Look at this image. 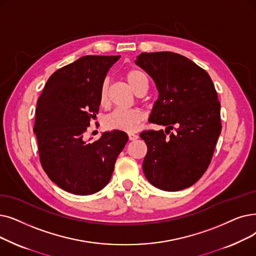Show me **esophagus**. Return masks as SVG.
<instances>
[{"label": "esophagus", "instance_id": "1", "mask_svg": "<svg viewBox=\"0 0 256 256\" xmlns=\"http://www.w3.org/2000/svg\"><path fill=\"white\" fill-rule=\"evenodd\" d=\"M138 138H139V136L136 135V134H128V140H130V141H135V140H137Z\"/></svg>", "mask_w": 256, "mask_h": 256}]
</instances>
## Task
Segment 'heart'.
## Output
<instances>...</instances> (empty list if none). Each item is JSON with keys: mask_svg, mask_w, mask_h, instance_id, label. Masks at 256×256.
Returning a JSON list of instances; mask_svg holds the SVG:
<instances>
[{"mask_svg": "<svg viewBox=\"0 0 256 256\" xmlns=\"http://www.w3.org/2000/svg\"><path fill=\"white\" fill-rule=\"evenodd\" d=\"M126 80L130 86L138 95H143L148 91L150 80L146 73L140 69H130L126 73ZM110 86L108 78H104L99 90V104L102 106H110ZM144 120V113L141 110H115L104 119V124L108 130H116L126 132H136Z\"/></svg>", "mask_w": 256, "mask_h": 256, "instance_id": "obj_1", "label": "heart"}]
</instances>
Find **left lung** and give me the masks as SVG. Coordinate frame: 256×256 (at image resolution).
<instances>
[{
	"label": "left lung",
	"instance_id": "left-lung-1",
	"mask_svg": "<svg viewBox=\"0 0 256 256\" xmlns=\"http://www.w3.org/2000/svg\"><path fill=\"white\" fill-rule=\"evenodd\" d=\"M136 64L159 91L150 122L168 130H143L148 152L143 172L164 192L194 185L212 159L220 134V104L208 73L178 53H141ZM174 129V132H170Z\"/></svg>",
	"mask_w": 256,
	"mask_h": 256
}]
</instances>
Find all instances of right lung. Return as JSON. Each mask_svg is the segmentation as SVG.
<instances>
[{
  "mask_svg": "<svg viewBox=\"0 0 256 256\" xmlns=\"http://www.w3.org/2000/svg\"><path fill=\"white\" fill-rule=\"evenodd\" d=\"M120 56L86 55L55 71L40 94L34 130L42 170L62 190L92 194L108 183L118 154L128 142L124 132H104L86 142L84 136L99 110V90Z\"/></svg>",
  "mask_w": 256,
  "mask_h": 256,
  "instance_id": "1",
  "label": "right lung"
}]
</instances>
